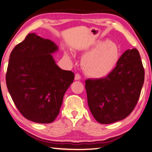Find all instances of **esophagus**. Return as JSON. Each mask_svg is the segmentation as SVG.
I'll return each instance as SVG.
<instances>
[{"label":"esophagus","instance_id":"1","mask_svg":"<svg viewBox=\"0 0 152 152\" xmlns=\"http://www.w3.org/2000/svg\"><path fill=\"white\" fill-rule=\"evenodd\" d=\"M81 79V75L79 73H76L75 75V80H80Z\"/></svg>","mask_w":152,"mask_h":152}]
</instances>
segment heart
I'll use <instances>...</instances> for the list:
<instances>
[{
    "mask_svg": "<svg viewBox=\"0 0 152 152\" xmlns=\"http://www.w3.org/2000/svg\"><path fill=\"white\" fill-rule=\"evenodd\" d=\"M120 50L116 43L110 41L98 42L86 53L82 60L85 72L92 77H103L110 72L117 63ZM66 56L70 58L69 54Z\"/></svg>",
    "mask_w": 152,
    "mask_h": 152,
    "instance_id": "heart-1",
    "label": "heart"
}]
</instances>
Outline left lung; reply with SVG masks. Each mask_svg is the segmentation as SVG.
<instances>
[{
  "label": "left lung",
  "instance_id": "obj_1",
  "mask_svg": "<svg viewBox=\"0 0 152 152\" xmlns=\"http://www.w3.org/2000/svg\"><path fill=\"white\" fill-rule=\"evenodd\" d=\"M145 71L136 49L125 51L106 77L85 81L88 104L102 124L124 119L134 110L144 83Z\"/></svg>",
  "mask_w": 152,
  "mask_h": 152
}]
</instances>
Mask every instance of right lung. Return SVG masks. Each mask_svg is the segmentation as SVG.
<instances>
[{"instance_id":"obj_1","label":"right lung","mask_w":152,"mask_h":152,"mask_svg":"<svg viewBox=\"0 0 152 152\" xmlns=\"http://www.w3.org/2000/svg\"><path fill=\"white\" fill-rule=\"evenodd\" d=\"M58 49L50 39L29 34L10 54L7 87L20 113L31 121H54L73 82V72L61 69L53 58Z\"/></svg>"}]
</instances>
